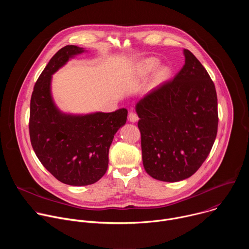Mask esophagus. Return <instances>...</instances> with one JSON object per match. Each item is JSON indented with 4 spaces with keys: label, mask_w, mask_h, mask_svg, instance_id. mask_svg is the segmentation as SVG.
I'll use <instances>...</instances> for the list:
<instances>
[{
    "label": "esophagus",
    "mask_w": 249,
    "mask_h": 249,
    "mask_svg": "<svg viewBox=\"0 0 249 249\" xmlns=\"http://www.w3.org/2000/svg\"><path fill=\"white\" fill-rule=\"evenodd\" d=\"M128 119H129V121L130 122H132V123H135V122H137L138 120H139V117H138V115H137V113L136 112H130L129 113V116H128Z\"/></svg>",
    "instance_id": "1"
}]
</instances>
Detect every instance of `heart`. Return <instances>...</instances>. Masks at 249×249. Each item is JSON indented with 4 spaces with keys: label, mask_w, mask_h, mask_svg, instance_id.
Listing matches in <instances>:
<instances>
[{
    "label": "heart",
    "mask_w": 249,
    "mask_h": 249,
    "mask_svg": "<svg viewBox=\"0 0 249 249\" xmlns=\"http://www.w3.org/2000/svg\"><path fill=\"white\" fill-rule=\"evenodd\" d=\"M158 65H159V61L155 58H149V59L145 60L143 63H142V65L140 67L141 76H143V77L148 76L158 67ZM168 73H169V71L166 67L160 68L155 75V83L160 84L161 82H163L167 78Z\"/></svg>",
    "instance_id": "obj_1"
}]
</instances>
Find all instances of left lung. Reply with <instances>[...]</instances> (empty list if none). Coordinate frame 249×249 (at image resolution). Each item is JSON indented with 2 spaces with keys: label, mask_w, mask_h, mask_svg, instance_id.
Instances as JSON below:
<instances>
[{
  "label": "left lung",
  "mask_w": 249,
  "mask_h": 249,
  "mask_svg": "<svg viewBox=\"0 0 249 249\" xmlns=\"http://www.w3.org/2000/svg\"><path fill=\"white\" fill-rule=\"evenodd\" d=\"M183 54L185 64L175 78L136 105L144 167L153 178L166 182L193 175L209 156L218 132L215 85L189 50Z\"/></svg>",
  "instance_id": "1"
}]
</instances>
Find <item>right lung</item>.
<instances>
[{
    "label": "right lung",
    "mask_w": 249,
    "mask_h": 249,
    "mask_svg": "<svg viewBox=\"0 0 249 249\" xmlns=\"http://www.w3.org/2000/svg\"><path fill=\"white\" fill-rule=\"evenodd\" d=\"M84 48L67 45L49 61L30 99L31 146L43 166L59 181L85 186L98 181L108 166L114 135L127 120L125 108L73 115L61 112L51 94L52 75Z\"/></svg>",
    "instance_id": "right-lung-1"
}]
</instances>
